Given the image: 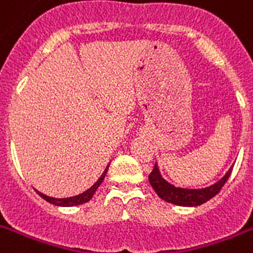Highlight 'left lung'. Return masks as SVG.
<instances>
[{
    "label": "left lung",
    "mask_w": 253,
    "mask_h": 253,
    "mask_svg": "<svg viewBox=\"0 0 253 253\" xmlns=\"http://www.w3.org/2000/svg\"><path fill=\"white\" fill-rule=\"evenodd\" d=\"M231 170L232 167L218 182L204 189H184L169 184L168 181L163 178L156 164H155L152 172L150 173L148 180H150L151 186L154 188L156 194L169 204L177 205V206H200V205L205 204L206 201L211 200L212 197L220 192L222 186L226 184V181L231 174Z\"/></svg>",
    "instance_id": "8db88e82"
}]
</instances>
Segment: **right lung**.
Returning a JSON list of instances; mask_svg holds the SVG:
<instances>
[{
  "mask_svg": "<svg viewBox=\"0 0 253 253\" xmlns=\"http://www.w3.org/2000/svg\"><path fill=\"white\" fill-rule=\"evenodd\" d=\"M107 169H109V167H106V169H105V172L101 174V177H99L98 180H97V182H95L91 188H89L87 190H85L84 193H81V194H79V196H75V197H69V198H53V197H48L45 196V194H43V193L38 192V194L43 198V200H45L47 202H49V204L52 205H56V206H76V205H83L85 204V202H87V201H90V198L93 197V194L95 193V190L98 189V186L101 184H102L103 178H105V176H106L107 173Z\"/></svg>",
  "mask_w": 253,
  "mask_h": 253,
  "instance_id": "add662e5",
  "label": "right lung"
}]
</instances>
